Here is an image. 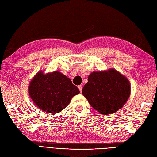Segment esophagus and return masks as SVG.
<instances>
[{
    "mask_svg": "<svg viewBox=\"0 0 157 157\" xmlns=\"http://www.w3.org/2000/svg\"><path fill=\"white\" fill-rule=\"evenodd\" d=\"M79 90H80V92H82V86H81V85H80V86H78Z\"/></svg>",
    "mask_w": 157,
    "mask_h": 157,
    "instance_id": "esophagus-1",
    "label": "esophagus"
}]
</instances>
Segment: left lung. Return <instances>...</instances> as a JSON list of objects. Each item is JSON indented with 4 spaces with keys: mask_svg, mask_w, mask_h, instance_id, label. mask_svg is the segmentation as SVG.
<instances>
[{
    "mask_svg": "<svg viewBox=\"0 0 157 157\" xmlns=\"http://www.w3.org/2000/svg\"><path fill=\"white\" fill-rule=\"evenodd\" d=\"M130 81L115 69L93 71L82 94L99 113L110 115L121 109L130 96Z\"/></svg>",
    "mask_w": 157,
    "mask_h": 157,
    "instance_id": "left-lung-1",
    "label": "left lung"
}]
</instances>
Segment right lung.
Instances as JSON below:
<instances>
[{"label": "right lung", "mask_w": 157, "mask_h": 157, "mask_svg": "<svg viewBox=\"0 0 157 157\" xmlns=\"http://www.w3.org/2000/svg\"><path fill=\"white\" fill-rule=\"evenodd\" d=\"M33 102L42 111L58 113L67 107L71 99L80 93L71 79L59 71L44 73L39 71L28 86Z\"/></svg>", "instance_id": "add662e5"}]
</instances>
